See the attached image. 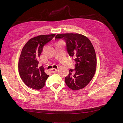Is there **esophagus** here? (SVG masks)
Returning <instances> with one entry per match:
<instances>
[{"mask_svg": "<svg viewBox=\"0 0 123 123\" xmlns=\"http://www.w3.org/2000/svg\"><path fill=\"white\" fill-rule=\"evenodd\" d=\"M57 69L56 68H53V69H52L51 71H52V73H55L57 71Z\"/></svg>", "mask_w": 123, "mask_h": 123, "instance_id": "esophagus-1", "label": "esophagus"}]
</instances>
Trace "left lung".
Wrapping results in <instances>:
<instances>
[{"label": "left lung", "instance_id": "obj_1", "mask_svg": "<svg viewBox=\"0 0 123 123\" xmlns=\"http://www.w3.org/2000/svg\"><path fill=\"white\" fill-rule=\"evenodd\" d=\"M55 39H64L69 55L75 58V69L69 70L65 83L73 90L85 87L94 76L96 67L95 50L90 40L77 33L59 34Z\"/></svg>", "mask_w": 123, "mask_h": 123}]
</instances>
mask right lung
Wrapping results in <instances>:
<instances>
[{
    "mask_svg": "<svg viewBox=\"0 0 123 123\" xmlns=\"http://www.w3.org/2000/svg\"><path fill=\"white\" fill-rule=\"evenodd\" d=\"M55 34L42 35L32 38L22 49L18 62L21 79L28 87L39 90L44 87L49 75L44 72L43 66H38V59L43 47Z\"/></svg>",
    "mask_w": 123,
    "mask_h": 123,
    "instance_id": "right-lung-1",
    "label": "right lung"
}]
</instances>
